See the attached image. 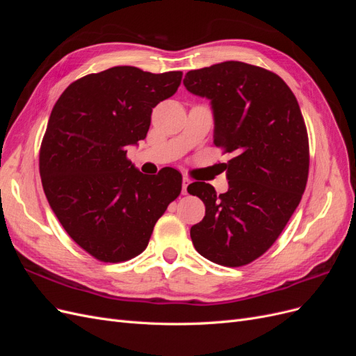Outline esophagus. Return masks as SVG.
Instances as JSON below:
<instances>
[{
    "label": "esophagus",
    "instance_id": "esophagus-1",
    "mask_svg": "<svg viewBox=\"0 0 356 356\" xmlns=\"http://www.w3.org/2000/svg\"><path fill=\"white\" fill-rule=\"evenodd\" d=\"M191 182V179L188 177H184V179H182V195H187V187Z\"/></svg>",
    "mask_w": 356,
    "mask_h": 356
}]
</instances>
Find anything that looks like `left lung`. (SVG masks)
<instances>
[{
	"label": "left lung",
	"instance_id": "1",
	"mask_svg": "<svg viewBox=\"0 0 356 356\" xmlns=\"http://www.w3.org/2000/svg\"><path fill=\"white\" fill-rule=\"evenodd\" d=\"M184 86L211 99L213 144L233 154L222 163L227 193L199 181L187 187L204 203V218L190 230L193 245L212 263L250 264L276 242L305 193V118L277 74L245 62L188 71Z\"/></svg>",
	"mask_w": 356,
	"mask_h": 356
}]
</instances>
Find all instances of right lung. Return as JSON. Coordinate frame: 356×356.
<instances>
[{
	"label": "right lung",
	"instance_id": "1",
	"mask_svg": "<svg viewBox=\"0 0 356 356\" xmlns=\"http://www.w3.org/2000/svg\"><path fill=\"white\" fill-rule=\"evenodd\" d=\"M181 71L114 67L75 80L53 106L40 148L50 208L80 248L104 263L141 254L181 193L182 175H144L127 147L147 136L154 106L174 95Z\"/></svg>",
	"mask_w": 356,
	"mask_h": 356
}]
</instances>
